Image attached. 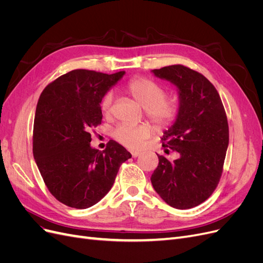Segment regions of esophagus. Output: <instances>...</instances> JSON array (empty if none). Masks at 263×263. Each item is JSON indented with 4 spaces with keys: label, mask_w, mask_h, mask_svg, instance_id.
Wrapping results in <instances>:
<instances>
[{
    "label": "esophagus",
    "mask_w": 263,
    "mask_h": 263,
    "mask_svg": "<svg viewBox=\"0 0 263 263\" xmlns=\"http://www.w3.org/2000/svg\"><path fill=\"white\" fill-rule=\"evenodd\" d=\"M130 154H132V156H133L134 158H137V157L140 155L139 151H134V150L130 151Z\"/></svg>",
    "instance_id": "esophagus-1"
}]
</instances>
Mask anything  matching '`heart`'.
<instances>
[{"instance_id":"b5f03b06","label":"heart","mask_w":263,"mask_h":263,"mask_svg":"<svg viewBox=\"0 0 263 263\" xmlns=\"http://www.w3.org/2000/svg\"><path fill=\"white\" fill-rule=\"evenodd\" d=\"M128 92L138 104L146 109L147 117L158 127H166L176 121L179 115V103L176 100L165 99L166 91L158 82L147 78H136L127 84ZM114 93L108 91L101 101L102 113L109 116L112 113ZM153 128L148 124L118 125L114 138L123 146L130 149H139L153 135Z\"/></svg>"}]
</instances>
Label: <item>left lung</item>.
<instances>
[{"mask_svg": "<svg viewBox=\"0 0 263 263\" xmlns=\"http://www.w3.org/2000/svg\"><path fill=\"white\" fill-rule=\"evenodd\" d=\"M151 72L177 86L180 109L162 137V147L179 157L170 161L158 156L150 180L166 204L192 209L208 200L221 176L229 142L225 108L215 86L192 69L174 65Z\"/></svg>", "mask_w": 263, "mask_h": 263, "instance_id": "left-lung-1", "label": "left lung"}]
</instances>
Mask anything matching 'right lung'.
Instances as JSON below:
<instances>
[{
	"instance_id": "right-lung-1",
	"label": "right lung",
	"mask_w": 263,
	"mask_h": 263,
	"mask_svg": "<svg viewBox=\"0 0 263 263\" xmlns=\"http://www.w3.org/2000/svg\"><path fill=\"white\" fill-rule=\"evenodd\" d=\"M124 74L72 70L47 85L38 100L34 159L50 193L70 208L83 210L100 202L132 157L115 140L103 151L90 145L91 129L102 123L101 101Z\"/></svg>"
}]
</instances>
